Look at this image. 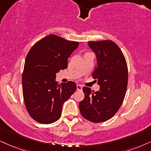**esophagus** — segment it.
Segmentation results:
<instances>
[{"mask_svg":"<svg viewBox=\"0 0 151 151\" xmlns=\"http://www.w3.org/2000/svg\"><path fill=\"white\" fill-rule=\"evenodd\" d=\"M82 89H83V86L81 85H77V90H82Z\"/></svg>","mask_w":151,"mask_h":151,"instance_id":"34e87169","label":"esophagus"}]
</instances>
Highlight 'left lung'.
I'll return each instance as SVG.
<instances>
[{
    "instance_id": "left-lung-1",
    "label": "left lung",
    "mask_w": 151,
    "mask_h": 151,
    "mask_svg": "<svg viewBox=\"0 0 151 151\" xmlns=\"http://www.w3.org/2000/svg\"><path fill=\"white\" fill-rule=\"evenodd\" d=\"M96 57L92 76L100 86L94 92L84 87L85 98L79 104L81 115L92 122H105L122 105L127 87V62L120 47L111 40L88 42Z\"/></svg>"
}]
</instances>
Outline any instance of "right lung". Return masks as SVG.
I'll return each instance as SVG.
<instances>
[{
  "label": "right lung",
  "instance_id": "add662e5",
  "mask_svg": "<svg viewBox=\"0 0 151 151\" xmlns=\"http://www.w3.org/2000/svg\"><path fill=\"white\" fill-rule=\"evenodd\" d=\"M78 45L51 34L29 50L22 74L23 96L29 115L38 122L50 124L58 120L63 104L76 91L74 82L59 85L55 79L59 70L67 68L68 57Z\"/></svg>",
  "mask_w": 151,
  "mask_h": 151
}]
</instances>
